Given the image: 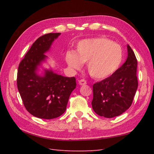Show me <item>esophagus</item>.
<instances>
[{"label": "esophagus", "instance_id": "1", "mask_svg": "<svg viewBox=\"0 0 154 154\" xmlns=\"http://www.w3.org/2000/svg\"><path fill=\"white\" fill-rule=\"evenodd\" d=\"M79 84L80 85H84L87 84V82L86 81H85L84 79H80L79 80Z\"/></svg>", "mask_w": 154, "mask_h": 154}]
</instances>
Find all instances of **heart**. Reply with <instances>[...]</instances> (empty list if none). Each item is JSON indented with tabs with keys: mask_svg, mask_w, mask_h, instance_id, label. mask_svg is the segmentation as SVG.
Wrapping results in <instances>:
<instances>
[{
	"mask_svg": "<svg viewBox=\"0 0 154 154\" xmlns=\"http://www.w3.org/2000/svg\"><path fill=\"white\" fill-rule=\"evenodd\" d=\"M123 51L119 44L106 38L84 39L77 45V54L68 51L66 61L69 67L79 70L88 63V71L96 79H105L113 75L120 66Z\"/></svg>",
	"mask_w": 154,
	"mask_h": 154,
	"instance_id": "obj_1",
	"label": "heart"
}]
</instances>
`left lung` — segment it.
Wrapping results in <instances>:
<instances>
[{
    "mask_svg": "<svg viewBox=\"0 0 154 154\" xmlns=\"http://www.w3.org/2000/svg\"><path fill=\"white\" fill-rule=\"evenodd\" d=\"M126 62L113 75L93 85L92 109L98 116L111 118L120 116L132 105L138 88L137 60L127 45Z\"/></svg>",
    "mask_w": 154,
    "mask_h": 154,
    "instance_id": "8db88e82",
    "label": "left lung"
}]
</instances>
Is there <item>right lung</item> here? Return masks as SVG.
I'll use <instances>...</instances> for the list:
<instances>
[{
    "mask_svg": "<svg viewBox=\"0 0 154 154\" xmlns=\"http://www.w3.org/2000/svg\"><path fill=\"white\" fill-rule=\"evenodd\" d=\"M60 35L49 33L37 38L18 67L17 85L23 103L30 114L38 118L54 119L63 114L76 88L74 77H63L42 67L48 59L45 54ZM40 67L43 69L41 74Z\"/></svg>",
    "mask_w": 154,
    "mask_h": 154,
    "instance_id": "obj_1",
    "label": "right lung"
}]
</instances>
